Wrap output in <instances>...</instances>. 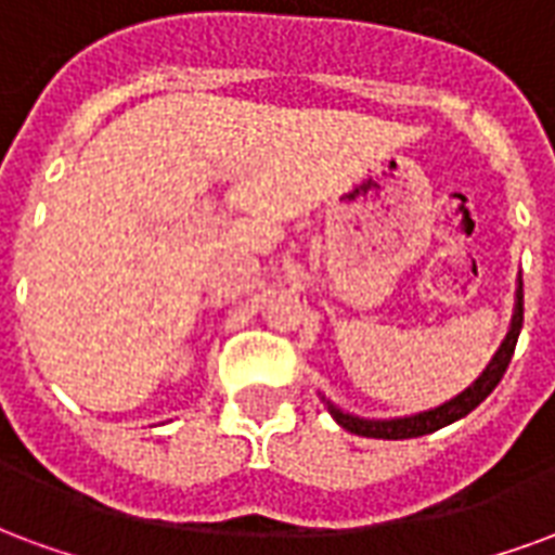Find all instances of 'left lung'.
I'll return each mask as SVG.
<instances>
[{
	"instance_id": "8db88e82",
	"label": "left lung",
	"mask_w": 555,
	"mask_h": 555,
	"mask_svg": "<svg viewBox=\"0 0 555 555\" xmlns=\"http://www.w3.org/2000/svg\"><path fill=\"white\" fill-rule=\"evenodd\" d=\"M520 327H524V281L517 283V305L515 317H512V331L508 337L503 339L500 351L493 354V361L488 363V370L476 378L473 387H467L464 393H459L455 399H449L447 405L435 408V411H426V414L405 416V420H361V416L343 414L339 408H334L327 402V411L337 420L339 426L351 431V435H361V438H382V440H405V438H420V435H431L438 428L455 423L461 416H467L473 408H479L493 393V387L500 384V378L508 370L512 363V354H515L517 337H520Z\"/></svg>"
}]
</instances>
